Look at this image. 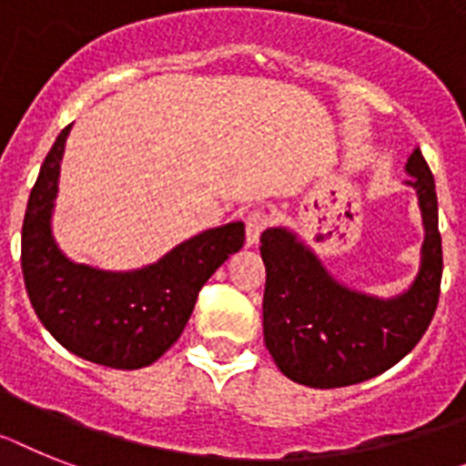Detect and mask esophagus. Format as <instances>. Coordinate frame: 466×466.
<instances>
[{
  "mask_svg": "<svg viewBox=\"0 0 466 466\" xmlns=\"http://www.w3.org/2000/svg\"><path fill=\"white\" fill-rule=\"evenodd\" d=\"M269 222H272V218H269L268 210H251L246 215V246H256Z\"/></svg>",
  "mask_w": 466,
  "mask_h": 466,
  "instance_id": "34e87169",
  "label": "esophagus"
}]
</instances>
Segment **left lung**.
I'll return each instance as SVG.
<instances>
[{
	"instance_id": "1",
	"label": "left lung",
	"mask_w": 466,
	"mask_h": 466,
	"mask_svg": "<svg viewBox=\"0 0 466 466\" xmlns=\"http://www.w3.org/2000/svg\"><path fill=\"white\" fill-rule=\"evenodd\" d=\"M417 191L424 244L408 291L379 299L336 281L310 246L284 227L260 237L263 334L284 377L310 389H341L386 372L412 350L439 306L443 251L433 175L420 148L405 163Z\"/></svg>"
}]
</instances>
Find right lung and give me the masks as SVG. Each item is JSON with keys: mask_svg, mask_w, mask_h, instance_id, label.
I'll use <instances>...</instances> for the list:
<instances>
[{"mask_svg": "<svg viewBox=\"0 0 466 466\" xmlns=\"http://www.w3.org/2000/svg\"><path fill=\"white\" fill-rule=\"evenodd\" d=\"M70 127L56 137L27 198L21 234L27 296L40 322L66 350L113 370H139L156 362L185 331L203 284L244 246V222L206 229L130 272L73 263L52 234Z\"/></svg>", "mask_w": 466, "mask_h": 466, "instance_id": "obj_1", "label": "right lung"}]
</instances>
